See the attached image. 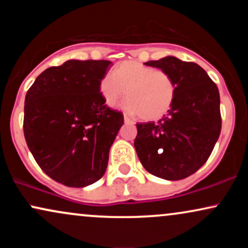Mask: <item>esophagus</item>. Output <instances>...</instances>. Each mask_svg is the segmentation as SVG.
<instances>
[{"label":"esophagus","instance_id":"esophagus-1","mask_svg":"<svg viewBox=\"0 0 248 248\" xmlns=\"http://www.w3.org/2000/svg\"><path fill=\"white\" fill-rule=\"evenodd\" d=\"M124 124H134L133 120L130 118H128L127 115L124 116Z\"/></svg>","mask_w":248,"mask_h":248}]
</instances>
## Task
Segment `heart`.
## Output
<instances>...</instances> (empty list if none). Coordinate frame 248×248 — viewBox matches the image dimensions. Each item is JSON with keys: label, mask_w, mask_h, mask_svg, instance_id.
Listing matches in <instances>:
<instances>
[{"label": "heart", "mask_w": 248, "mask_h": 248, "mask_svg": "<svg viewBox=\"0 0 248 248\" xmlns=\"http://www.w3.org/2000/svg\"><path fill=\"white\" fill-rule=\"evenodd\" d=\"M100 94L109 107L118 106L124 96V108L144 120H157L170 109L176 96V84L167 72L142 62H122L112 75L102 77Z\"/></svg>", "instance_id": "obj_1"}]
</instances>
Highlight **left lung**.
Listing matches in <instances>:
<instances>
[{
    "mask_svg": "<svg viewBox=\"0 0 248 248\" xmlns=\"http://www.w3.org/2000/svg\"><path fill=\"white\" fill-rule=\"evenodd\" d=\"M144 65L171 77L176 96L157 124H136V154L144 169L156 177L168 181L186 178L207 161L220 135L218 87L196 62L168 56Z\"/></svg>",
    "mask_w": 248,
    "mask_h": 248,
    "instance_id": "obj_1",
    "label": "left lung"
}]
</instances>
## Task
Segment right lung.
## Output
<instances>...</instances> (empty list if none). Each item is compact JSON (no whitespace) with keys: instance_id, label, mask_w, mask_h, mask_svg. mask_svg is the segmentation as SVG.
I'll return each instance as SVG.
<instances>
[{"instance_id":"right-lung-1","label":"right lung","mask_w":248,"mask_h":248,"mask_svg":"<svg viewBox=\"0 0 248 248\" xmlns=\"http://www.w3.org/2000/svg\"><path fill=\"white\" fill-rule=\"evenodd\" d=\"M109 61H71L36 78L24 102L23 130L33 158L49 177L71 187L104 176L124 114L105 105L99 84Z\"/></svg>"}]
</instances>
